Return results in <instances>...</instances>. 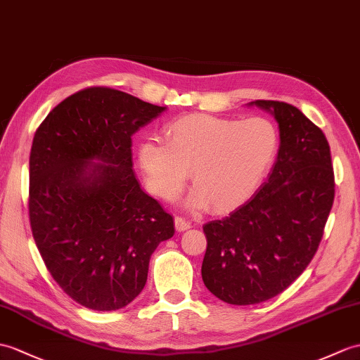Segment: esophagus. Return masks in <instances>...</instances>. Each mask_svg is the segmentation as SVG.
<instances>
[{"mask_svg":"<svg viewBox=\"0 0 360 360\" xmlns=\"http://www.w3.org/2000/svg\"><path fill=\"white\" fill-rule=\"evenodd\" d=\"M174 225H176L178 231H184V230H188L191 227V222L184 219L182 216H176V218H174Z\"/></svg>","mask_w":360,"mask_h":360,"instance_id":"34e87169","label":"esophagus"}]
</instances>
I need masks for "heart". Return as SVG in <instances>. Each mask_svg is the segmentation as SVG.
Instances as JSON below:
<instances>
[{
	"mask_svg": "<svg viewBox=\"0 0 360 360\" xmlns=\"http://www.w3.org/2000/svg\"><path fill=\"white\" fill-rule=\"evenodd\" d=\"M165 144L147 141L139 164L153 193L165 200L186 187L188 172L196 187L188 204L227 213L252 198L279 150V130L264 116L240 120L191 113L164 127Z\"/></svg>",
	"mask_w": 360,
	"mask_h": 360,
	"instance_id": "heart-1",
	"label": "heart"
}]
</instances>
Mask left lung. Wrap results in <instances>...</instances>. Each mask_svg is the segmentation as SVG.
<instances>
[{
    "label": "left lung",
    "instance_id": "1",
    "mask_svg": "<svg viewBox=\"0 0 360 360\" xmlns=\"http://www.w3.org/2000/svg\"><path fill=\"white\" fill-rule=\"evenodd\" d=\"M279 122L278 160L264 186L224 219L204 225L205 287L233 305L269 300L311 262L334 200L323 131L288 103L256 99Z\"/></svg>",
    "mask_w": 360,
    "mask_h": 360
}]
</instances>
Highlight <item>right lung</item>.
<instances>
[{
    "label": "right lung",
    "mask_w": 360,
    "mask_h": 360,
    "mask_svg": "<svg viewBox=\"0 0 360 360\" xmlns=\"http://www.w3.org/2000/svg\"><path fill=\"white\" fill-rule=\"evenodd\" d=\"M164 110L87 87L58 104L33 136L32 235L55 282L90 310L129 305L146 285L150 256L174 233L173 216L131 170V135Z\"/></svg>",
    "instance_id": "obj_1"
}]
</instances>
